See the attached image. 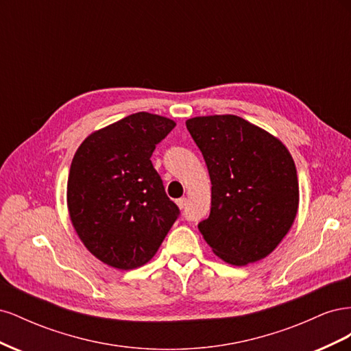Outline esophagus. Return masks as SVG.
<instances>
[{
    "instance_id": "esophagus-1",
    "label": "esophagus",
    "mask_w": 351,
    "mask_h": 351,
    "mask_svg": "<svg viewBox=\"0 0 351 351\" xmlns=\"http://www.w3.org/2000/svg\"><path fill=\"white\" fill-rule=\"evenodd\" d=\"M176 202H177V206H178L180 209H184L186 205H187V197H180V199H177Z\"/></svg>"
}]
</instances>
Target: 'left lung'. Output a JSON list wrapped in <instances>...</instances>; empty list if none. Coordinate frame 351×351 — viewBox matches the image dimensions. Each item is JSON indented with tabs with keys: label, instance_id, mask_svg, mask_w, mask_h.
Wrapping results in <instances>:
<instances>
[{
	"label": "left lung",
	"instance_id": "8db88e82",
	"mask_svg": "<svg viewBox=\"0 0 351 351\" xmlns=\"http://www.w3.org/2000/svg\"><path fill=\"white\" fill-rule=\"evenodd\" d=\"M210 177V214L199 231L224 262L244 267L267 258L290 231L299 180L285 145L241 117L186 121Z\"/></svg>",
	"mask_w": 351,
	"mask_h": 351
}]
</instances>
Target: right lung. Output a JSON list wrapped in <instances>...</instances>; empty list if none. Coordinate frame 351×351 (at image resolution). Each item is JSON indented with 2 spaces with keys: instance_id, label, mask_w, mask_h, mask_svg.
<instances>
[{
  "instance_id": "add662e5",
  "label": "right lung",
  "mask_w": 351,
  "mask_h": 351,
  "mask_svg": "<svg viewBox=\"0 0 351 351\" xmlns=\"http://www.w3.org/2000/svg\"><path fill=\"white\" fill-rule=\"evenodd\" d=\"M176 121L136 112L90 133L77 147L67 182V209L79 239L112 268L143 267L180 210L151 162Z\"/></svg>"
}]
</instances>
